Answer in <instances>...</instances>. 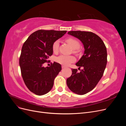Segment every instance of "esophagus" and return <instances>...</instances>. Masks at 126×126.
Here are the masks:
<instances>
[{
	"label": "esophagus",
	"mask_w": 126,
	"mask_h": 126,
	"mask_svg": "<svg viewBox=\"0 0 126 126\" xmlns=\"http://www.w3.org/2000/svg\"><path fill=\"white\" fill-rule=\"evenodd\" d=\"M62 67L63 69H64V68H65V67H65V66H62Z\"/></svg>",
	"instance_id": "1"
}]
</instances>
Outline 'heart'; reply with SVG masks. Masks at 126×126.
Segmentation results:
<instances>
[{
  "mask_svg": "<svg viewBox=\"0 0 126 126\" xmlns=\"http://www.w3.org/2000/svg\"><path fill=\"white\" fill-rule=\"evenodd\" d=\"M67 41L69 44L72 48L76 49H78L79 47L80 44L79 41L73 38H69L67 39ZM59 46V40L55 41L52 45V50L54 52H57L58 50ZM76 52V51H75ZM76 61V58L71 55H62L58 56L56 58V62L63 66H68L71 63L75 62Z\"/></svg>",
  "mask_w": 126,
  "mask_h": 126,
  "instance_id": "obj_1",
  "label": "heart"
}]
</instances>
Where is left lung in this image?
Here are the masks:
<instances>
[{
    "mask_svg": "<svg viewBox=\"0 0 126 126\" xmlns=\"http://www.w3.org/2000/svg\"><path fill=\"white\" fill-rule=\"evenodd\" d=\"M68 35L81 41L85 49L83 56L76 65L83 68L78 72L72 70L67 85L72 92L80 95L92 90L102 77L107 63V52L104 42L96 34L89 32L70 31Z\"/></svg>",
    "mask_w": 126,
    "mask_h": 126,
    "instance_id": "obj_1",
    "label": "left lung"
}]
</instances>
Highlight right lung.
Returning <instances> with one entry per match:
<instances>
[{
    "label": "right lung",
    "instance_id": "right-lung-1",
    "mask_svg": "<svg viewBox=\"0 0 126 126\" xmlns=\"http://www.w3.org/2000/svg\"><path fill=\"white\" fill-rule=\"evenodd\" d=\"M67 31L39 30L30 35L21 49L19 66L24 82L33 94L41 96L50 91L55 78L62 70L61 64L54 62L44 67L49 56L53 54L52 45Z\"/></svg>",
    "mask_w": 126,
    "mask_h": 126
}]
</instances>
